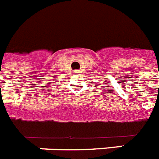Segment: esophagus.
<instances>
[{"label": "esophagus", "mask_w": 159, "mask_h": 159, "mask_svg": "<svg viewBox=\"0 0 159 159\" xmlns=\"http://www.w3.org/2000/svg\"><path fill=\"white\" fill-rule=\"evenodd\" d=\"M75 73H78V71H77V70H76V71H75Z\"/></svg>", "instance_id": "obj_1"}]
</instances>
